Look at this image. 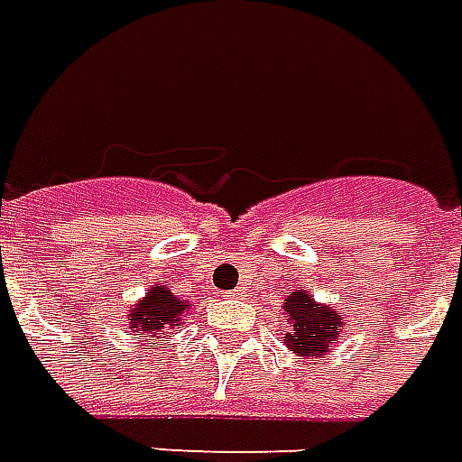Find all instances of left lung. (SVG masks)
Instances as JSON below:
<instances>
[{"mask_svg": "<svg viewBox=\"0 0 462 462\" xmlns=\"http://www.w3.org/2000/svg\"><path fill=\"white\" fill-rule=\"evenodd\" d=\"M284 314L290 331L284 334V346L291 354L304 358H324L331 351V344L339 341V334L346 329V314H341L329 304L314 301L310 291H287Z\"/></svg>", "mask_w": 462, "mask_h": 462, "instance_id": "left-lung-1", "label": "left lung"}]
</instances>
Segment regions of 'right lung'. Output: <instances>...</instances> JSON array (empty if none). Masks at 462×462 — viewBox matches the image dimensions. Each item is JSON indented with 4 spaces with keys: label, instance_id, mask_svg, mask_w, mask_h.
I'll return each mask as SVG.
<instances>
[{
    "label": "right lung",
    "instance_id": "obj_1",
    "mask_svg": "<svg viewBox=\"0 0 462 462\" xmlns=\"http://www.w3.org/2000/svg\"><path fill=\"white\" fill-rule=\"evenodd\" d=\"M192 307V301L180 300L165 282H158L145 291V297L138 300V304H133L125 319L128 329L133 331V339L155 337L168 329H180L185 319H190Z\"/></svg>",
    "mask_w": 462,
    "mask_h": 462
}]
</instances>
